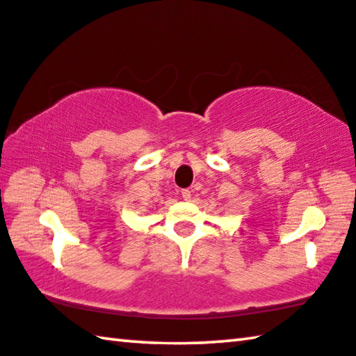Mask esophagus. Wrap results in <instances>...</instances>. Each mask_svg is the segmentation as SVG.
<instances>
[{
	"label": "esophagus",
	"mask_w": 356,
	"mask_h": 356,
	"mask_svg": "<svg viewBox=\"0 0 356 356\" xmlns=\"http://www.w3.org/2000/svg\"><path fill=\"white\" fill-rule=\"evenodd\" d=\"M180 196H182L184 201H190L191 191H190V190H182V193H180Z\"/></svg>",
	"instance_id": "esophagus-1"
}]
</instances>
